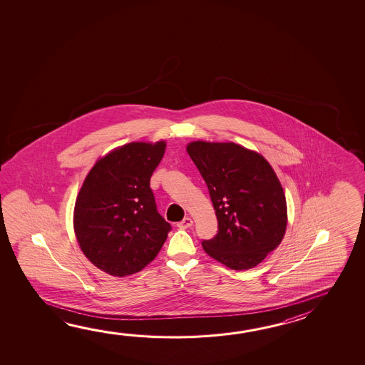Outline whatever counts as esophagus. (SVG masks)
I'll use <instances>...</instances> for the list:
<instances>
[{
	"label": "esophagus",
	"instance_id": "1",
	"mask_svg": "<svg viewBox=\"0 0 365 365\" xmlns=\"http://www.w3.org/2000/svg\"><path fill=\"white\" fill-rule=\"evenodd\" d=\"M192 225H193V220H192L191 217H185L183 220L177 224V227H180V229H187V227H192Z\"/></svg>",
	"mask_w": 365,
	"mask_h": 365
}]
</instances>
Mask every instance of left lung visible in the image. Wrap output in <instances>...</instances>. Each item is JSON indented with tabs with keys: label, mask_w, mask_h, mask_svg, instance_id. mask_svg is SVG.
<instances>
[{
	"label": "left lung",
	"mask_w": 365,
	"mask_h": 365,
	"mask_svg": "<svg viewBox=\"0 0 365 365\" xmlns=\"http://www.w3.org/2000/svg\"><path fill=\"white\" fill-rule=\"evenodd\" d=\"M185 150L207 185L219 227L203 240V251L229 269L257 266L287 232V198L275 170L259 153L235 143L198 140Z\"/></svg>",
	"instance_id": "8db88e82"
}]
</instances>
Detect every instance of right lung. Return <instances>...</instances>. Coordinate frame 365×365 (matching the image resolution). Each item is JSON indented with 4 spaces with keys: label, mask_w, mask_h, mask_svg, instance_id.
<instances>
[{
    "label": "right lung",
    "mask_w": 365,
    "mask_h": 365,
    "mask_svg": "<svg viewBox=\"0 0 365 365\" xmlns=\"http://www.w3.org/2000/svg\"><path fill=\"white\" fill-rule=\"evenodd\" d=\"M167 143L133 141L99 158L80 188L73 230L80 250L108 275H132L162 250L170 230L156 211L150 178Z\"/></svg>",
    "instance_id": "right-lung-1"
}]
</instances>
